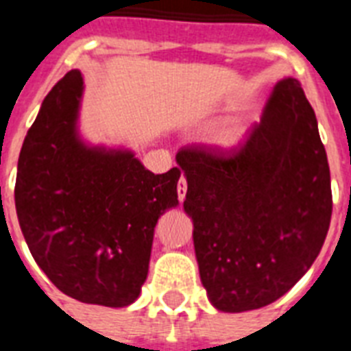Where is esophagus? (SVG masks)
<instances>
[{"label": "esophagus", "mask_w": 351, "mask_h": 351, "mask_svg": "<svg viewBox=\"0 0 351 351\" xmlns=\"http://www.w3.org/2000/svg\"><path fill=\"white\" fill-rule=\"evenodd\" d=\"M176 193H178V200H180V202H184V198H186V195H187L186 178H180V180H178V186H176Z\"/></svg>", "instance_id": "1"}]
</instances>
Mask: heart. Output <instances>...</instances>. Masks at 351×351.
Here are the masks:
<instances>
[{"label":"heart","mask_w":351,"mask_h":351,"mask_svg":"<svg viewBox=\"0 0 351 351\" xmlns=\"http://www.w3.org/2000/svg\"><path fill=\"white\" fill-rule=\"evenodd\" d=\"M245 129L237 121H226L220 123L213 132H211V142L220 149H233L244 142Z\"/></svg>","instance_id":"b5f03b06"}]
</instances>
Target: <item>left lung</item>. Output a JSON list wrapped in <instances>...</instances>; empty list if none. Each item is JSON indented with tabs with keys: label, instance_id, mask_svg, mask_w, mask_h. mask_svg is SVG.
I'll return each instance as SVG.
<instances>
[{
	"label": "left lung",
	"instance_id": "left-lung-1",
	"mask_svg": "<svg viewBox=\"0 0 351 351\" xmlns=\"http://www.w3.org/2000/svg\"><path fill=\"white\" fill-rule=\"evenodd\" d=\"M176 162L209 302L240 313L288 293L315 262L332 219L326 149L299 80L275 85L244 147L182 149Z\"/></svg>",
	"mask_w": 351,
	"mask_h": 351
}]
</instances>
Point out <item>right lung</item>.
<instances>
[{"label":"right lung","mask_w":351,"mask_h":351,"mask_svg":"<svg viewBox=\"0 0 351 351\" xmlns=\"http://www.w3.org/2000/svg\"><path fill=\"white\" fill-rule=\"evenodd\" d=\"M84 89L74 69L45 96L19 153L16 213L36 264L60 291L123 308L147 278L154 226L178 206L180 169L154 175L131 149L85 140Z\"/></svg>","instance_id":"obj_1"}]
</instances>
